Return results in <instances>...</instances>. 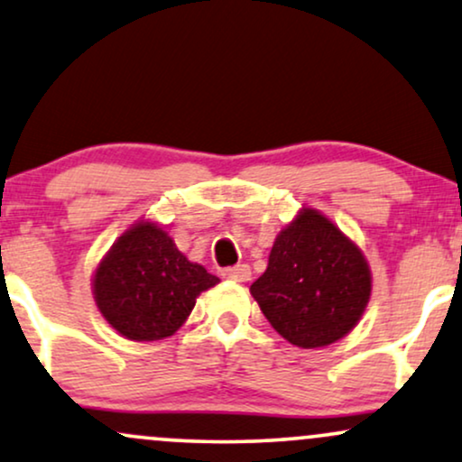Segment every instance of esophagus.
<instances>
[{
	"label": "esophagus",
	"instance_id": "obj_1",
	"mask_svg": "<svg viewBox=\"0 0 462 462\" xmlns=\"http://www.w3.org/2000/svg\"><path fill=\"white\" fill-rule=\"evenodd\" d=\"M222 276L229 278V281H236V282H246L250 278V267L248 265H236V267H226V270H222Z\"/></svg>",
	"mask_w": 462,
	"mask_h": 462
}]
</instances>
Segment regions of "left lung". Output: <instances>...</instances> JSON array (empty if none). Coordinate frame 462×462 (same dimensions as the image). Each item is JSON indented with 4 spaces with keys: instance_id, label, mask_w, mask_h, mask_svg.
<instances>
[{
    "instance_id": "8db88e82",
    "label": "left lung",
    "mask_w": 462,
    "mask_h": 462,
    "mask_svg": "<svg viewBox=\"0 0 462 462\" xmlns=\"http://www.w3.org/2000/svg\"><path fill=\"white\" fill-rule=\"evenodd\" d=\"M250 293L282 338L317 349L360 321L370 298V270L362 250L309 208L278 233L267 270L250 284Z\"/></svg>"
}]
</instances>
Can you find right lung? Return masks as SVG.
Returning a JSON list of instances; mask_svg holds the SVG:
<instances>
[{
    "label": "right lung",
    "instance_id": "add662e5",
    "mask_svg": "<svg viewBox=\"0 0 462 462\" xmlns=\"http://www.w3.org/2000/svg\"><path fill=\"white\" fill-rule=\"evenodd\" d=\"M216 282L218 278L190 263L161 226L139 222L100 261L94 298L111 328L150 343L178 332L197 295Z\"/></svg>",
    "mask_w": 462,
    "mask_h": 462
}]
</instances>
